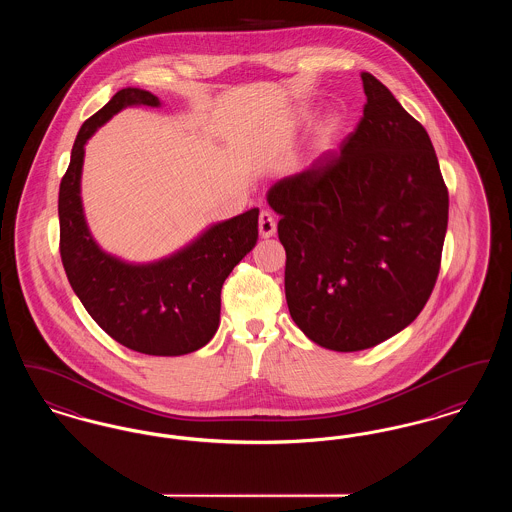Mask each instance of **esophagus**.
Wrapping results in <instances>:
<instances>
[{
	"label": "esophagus",
	"instance_id": "1",
	"mask_svg": "<svg viewBox=\"0 0 512 512\" xmlns=\"http://www.w3.org/2000/svg\"><path fill=\"white\" fill-rule=\"evenodd\" d=\"M259 234L263 238H272L276 234V220L268 211H261L259 215Z\"/></svg>",
	"mask_w": 512,
	"mask_h": 512
}]
</instances>
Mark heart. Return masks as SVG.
I'll return each mask as SVG.
<instances>
[{"instance_id":"obj_1","label":"heart","mask_w":512,"mask_h":512,"mask_svg":"<svg viewBox=\"0 0 512 512\" xmlns=\"http://www.w3.org/2000/svg\"><path fill=\"white\" fill-rule=\"evenodd\" d=\"M301 119H307V113H301ZM341 130V117L340 115H336V113H332V115H328L324 122L320 124V128H318V138H317V147L320 151H326V149H330L332 144L336 142V138H338V134H340Z\"/></svg>"}]
</instances>
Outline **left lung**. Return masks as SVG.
<instances>
[{
	"instance_id": "8db88e82",
	"label": "left lung",
	"mask_w": 512,
	"mask_h": 512,
	"mask_svg": "<svg viewBox=\"0 0 512 512\" xmlns=\"http://www.w3.org/2000/svg\"><path fill=\"white\" fill-rule=\"evenodd\" d=\"M363 119L340 155L278 180L286 301L320 347L361 351L407 328L438 280L449 194L428 132L361 74Z\"/></svg>"
}]
</instances>
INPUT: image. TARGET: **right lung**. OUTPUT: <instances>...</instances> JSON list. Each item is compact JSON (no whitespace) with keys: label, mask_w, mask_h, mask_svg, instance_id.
Wrapping results in <instances>:
<instances>
[{"label":"right lung","mask_w":512,"mask_h":512,"mask_svg":"<svg viewBox=\"0 0 512 512\" xmlns=\"http://www.w3.org/2000/svg\"><path fill=\"white\" fill-rule=\"evenodd\" d=\"M130 105L161 103L146 90L122 88L82 124L74 140L59 186L61 261L84 309L113 340L146 355H186L215 336L222 284L257 244L259 209L213 224L192 244L155 263L134 265L105 253L88 230L80 199L84 146L101 124Z\"/></svg>","instance_id":"obj_1"}]
</instances>
